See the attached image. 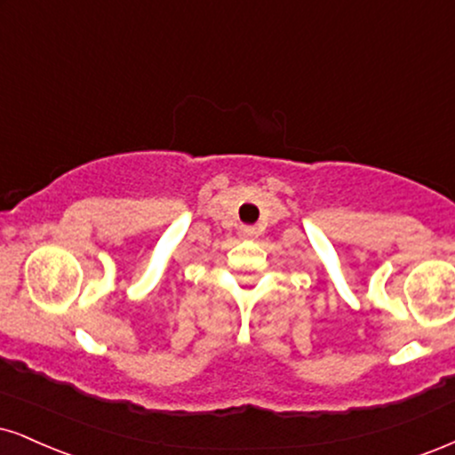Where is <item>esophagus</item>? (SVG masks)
<instances>
[{
    "mask_svg": "<svg viewBox=\"0 0 455 455\" xmlns=\"http://www.w3.org/2000/svg\"><path fill=\"white\" fill-rule=\"evenodd\" d=\"M257 234H259V229H257L255 226H243V228H240V236H243V238H255Z\"/></svg>",
    "mask_w": 455,
    "mask_h": 455,
    "instance_id": "esophagus-1",
    "label": "esophagus"
}]
</instances>
